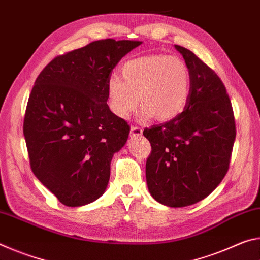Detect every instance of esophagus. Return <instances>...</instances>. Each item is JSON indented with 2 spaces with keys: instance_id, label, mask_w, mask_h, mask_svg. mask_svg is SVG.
Wrapping results in <instances>:
<instances>
[{
  "instance_id": "obj_1",
  "label": "esophagus",
  "mask_w": 260,
  "mask_h": 260,
  "mask_svg": "<svg viewBox=\"0 0 260 260\" xmlns=\"http://www.w3.org/2000/svg\"><path fill=\"white\" fill-rule=\"evenodd\" d=\"M131 135L132 136H140L142 135V128L139 126H132L131 127Z\"/></svg>"
}]
</instances>
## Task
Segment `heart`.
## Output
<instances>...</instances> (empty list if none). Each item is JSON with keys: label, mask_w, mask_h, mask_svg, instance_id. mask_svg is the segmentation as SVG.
Returning a JSON list of instances; mask_svg holds the SVG:
<instances>
[{"label": "heart", "mask_w": 260, "mask_h": 260, "mask_svg": "<svg viewBox=\"0 0 260 260\" xmlns=\"http://www.w3.org/2000/svg\"><path fill=\"white\" fill-rule=\"evenodd\" d=\"M121 79L109 78L108 104L119 118H128L142 105L141 117L169 120L186 107L190 95V72L177 56L151 54L126 60L120 69Z\"/></svg>", "instance_id": "obj_1"}]
</instances>
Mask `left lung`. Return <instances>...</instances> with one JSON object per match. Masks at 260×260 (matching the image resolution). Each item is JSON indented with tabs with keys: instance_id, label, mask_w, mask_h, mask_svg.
<instances>
[{
	"instance_id": "left-lung-1",
	"label": "left lung",
	"mask_w": 260,
	"mask_h": 260,
	"mask_svg": "<svg viewBox=\"0 0 260 260\" xmlns=\"http://www.w3.org/2000/svg\"><path fill=\"white\" fill-rule=\"evenodd\" d=\"M190 72V95L181 113L143 131L151 144L146 164L149 191L171 208L195 204L225 178L236 136L226 87L209 65L175 45Z\"/></svg>"
}]
</instances>
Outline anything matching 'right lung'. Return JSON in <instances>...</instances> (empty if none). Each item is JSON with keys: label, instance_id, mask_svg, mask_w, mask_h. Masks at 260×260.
Returning a JSON list of instances; mask_svg holds the SVG:
<instances>
[{"label": "right lung", "instance_id": "obj_1", "mask_svg": "<svg viewBox=\"0 0 260 260\" xmlns=\"http://www.w3.org/2000/svg\"><path fill=\"white\" fill-rule=\"evenodd\" d=\"M140 41L105 39L55 57L39 74L24 118L33 173L67 206L102 196L131 127L111 112L107 83Z\"/></svg>", "mask_w": 260, "mask_h": 260}]
</instances>
